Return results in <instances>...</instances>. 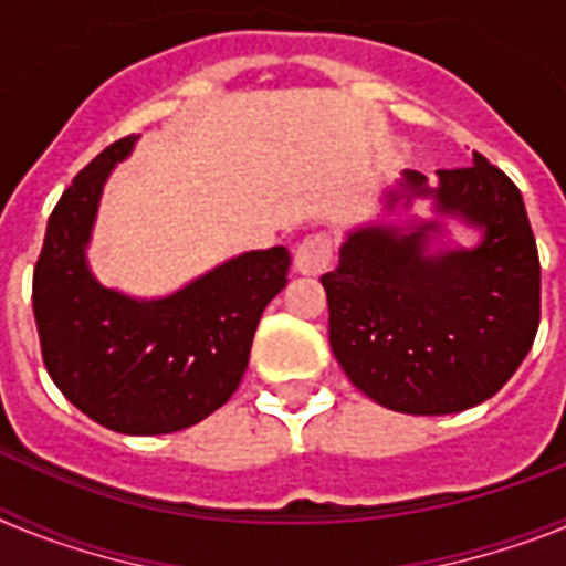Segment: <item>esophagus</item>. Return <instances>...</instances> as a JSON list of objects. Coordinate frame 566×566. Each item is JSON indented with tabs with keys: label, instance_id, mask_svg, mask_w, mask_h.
I'll return each instance as SVG.
<instances>
[{
	"label": "esophagus",
	"instance_id": "obj_1",
	"mask_svg": "<svg viewBox=\"0 0 566 566\" xmlns=\"http://www.w3.org/2000/svg\"><path fill=\"white\" fill-rule=\"evenodd\" d=\"M334 258V240L328 232L308 234L294 252V269L300 274H323Z\"/></svg>",
	"mask_w": 566,
	"mask_h": 566
}]
</instances>
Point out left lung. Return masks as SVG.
I'll return each mask as SVG.
<instances>
[{
    "instance_id": "8db88e82",
    "label": "left lung",
    "mask_w": 566,
    "mask_h": 566,
    "mask_svg": "<svg viewBox=\"0 0 566 566\" xmlns=\"http://www.w3.org/2000/svg\"><path fill=\"white\" fill-rule=\"evenodd\" d=\"M424 181L405 172L411 195L484 229L476 249L424 254L437 223L368 227L348 234L319 283L345 377L391 411L439 417L484 402L516 374L542 317V263L522 192L484 155L439 169L437 189Z\"/></svg>"
}]
</instances>
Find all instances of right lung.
I'll return each instance as SVG.
<instances>
[{
	"mask_svg": "<svg viewBox=\"0 0 566 566\" xmlns=\"http://www.w3.org/2000/svg\"><path fill=\"white\" fill-rule=\"evenodd\" d=\"M135 135L109 144L50 212L33 269V317L50 379L93 422L129 437L184 431L238 391L260 314L286 286L289 249L223 266L161 300L104 289L84 263L109 169Z\"/></svg>",
	"mask_w": 566,
	"mask_h": 566,
	"instance_id": "add662e5",
	"label": "right lung"
}]
</instances>
